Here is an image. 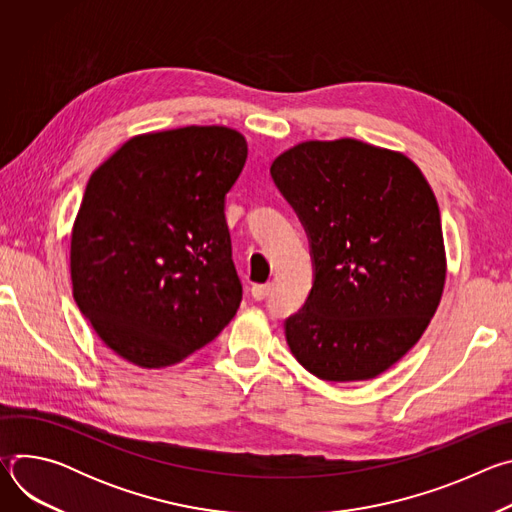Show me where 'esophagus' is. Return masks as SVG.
I'll use <instances>...</instances> for the list:
<instances>
[{
  "instance_id": "obj_1",
  "label": "esophagus",
  "mask_w": 512,
  "mask_h": 512,
  "mask_svg": "<svg viewBox=\"0 0 512 512\" xmlns=\"http://www.w3.org/2000/svg\"><path fill=\"white\" fill-rule=\"evenodd\" d=\"M269 291H271V285H269V283H259V285H253V287H251V296H253L257 302H261V300H265V298L269 296Z\"/></svg>"
}]
</instances>
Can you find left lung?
<instances>
[{"label":"left lung","mask_w":512,"mask_h":512,"mask_svg":"<svg viewBox=\"0 0 512 512\" xmlns=\"http://www.w3.org/2000/svg\"><path fill=\"white\" fill-rule=\"evenodd\" d=\"M271 178L308 233L314 283L285 320L291 354L322 381H369L421 338L442 300V218L421 170L358 139L304 141Z\"/></svg>","instance_id":"left-lung-1"}]
</instances>
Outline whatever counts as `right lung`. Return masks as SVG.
I'll return each instance as SVG.
<instances>
[{
	"mask_svg": "<svg viewBox=\"0 0 512 512\" xmlns=\"http://www.w3.org/2000/svg\"><path fill=\"white\" fill-rule=\"evenodd\" d=\"M247 160L225 125L135 135L89 178L70 237L72 296L141 369L170 367L239 310L225 196Z\"/></svg>",
	"mask_w": 512,
	"mask_h": 512,
	"instance_id": "add662e5",
	"label": "right lung"
}]
</instances>
